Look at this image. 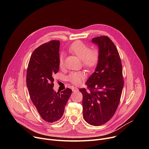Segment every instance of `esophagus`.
<instances>
[{"label":"esophagus","mask_w":149,"mask_h":149,"mask_svg":"<svg viewBox=\"0 0 149 149\" xmlns=\"http://www.w3.org/2000/svg\"><path fill=\"white\" fill-rule=\"evenodd\" d=\"M72 90L73 92H78V91H79V88H77L76 87H73L72 88Z\"/></svg>","instance_id":"obj_1"}]
</instances>
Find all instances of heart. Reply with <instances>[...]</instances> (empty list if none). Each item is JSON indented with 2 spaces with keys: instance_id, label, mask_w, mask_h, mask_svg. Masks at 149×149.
Instances as JSON below:
<instances>
[{
  "instance_id": "b5f03b06",
  "label": "heart",
  "mask_w": 149,
  "mask_h": 149,
  "mask_svg": "<svg viewBox=\"0 0 149 149\" xmlns=\"http://www.w3.org/2000/svg\"><path fill=\"white\" fill-rule=\"evenodd\" d=\"M71 52L81 60L82 65L89 70L94 69L98 65L100 54L97 48L91 49L89 45L83 42L77 41L73 43L69 48ZM65 55L60 54L58 57V65L60 68L64 67ZM86 74L83 72H72L67 77L68 80L73 84L78 85L81 83L84 80Z\"/></svg>"
}]
</instances>
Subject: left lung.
<instances>
[{
	"label": "left lung",
	"instance_id": "1",
	"mask_svg": "<svg viewBox=\"0 0 149 149\" xmlns=\"http://www.w3.org/2000/svg\"><path fill=\"white\" fill-rule=\"evenodd\" d=\"M100 54L95 71L81 88L84 120L99 126L110 120L118 107L124 86L121 61L113 42L105 36L92 39Z\"/></svg>",
	"mask_w": 149,
	"mask_h": 149
}]
</instances>
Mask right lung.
<instances>
[{
	"instance_id": "obj_1",
	"label": "right lung",
	"mask_w": 149,
	"mask_h": 149,
	"mask_svg": "<svg viewBox=\"0 0 149 149\" xmlns=\"http://www.w3.org/2000/svg\"><path fill=\"white\" fill-rule=\"evenodd\" d=\"M60 42L51 40L36 48L31 55L26 71V84L31 101L46 122L59 120L72 90L55 92L54 75L59 69Z\"/></svg>"
}]
</instances>
